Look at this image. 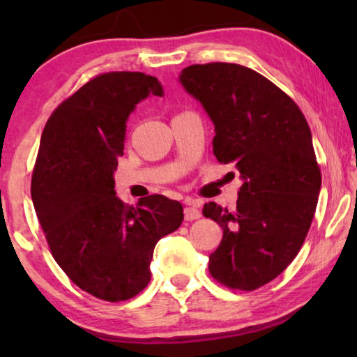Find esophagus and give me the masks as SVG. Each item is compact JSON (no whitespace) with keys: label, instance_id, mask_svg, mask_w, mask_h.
Segmentation results:
<instances>
[{"label":"esophagus","instance_id":"obj_1","mask_svg":"<svg viewBox=\"0 0 357 357\" xmlns=\"http://www.w3.org/2000/svg\"><path fill=\"white\" fill-rule=\"evenodd\" d=\"M183 214L187 221H195V219L202 218V211H199L197 206H193V204H188V206L183 209Z\"/></svg>","mask_w":357,"mask_h":357}]
</instances>
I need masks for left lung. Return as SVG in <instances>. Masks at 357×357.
I'll return each instance as SVG.
<instances>
[{
	"label": "left lung",
	"mask_w": 357,
	"mask_h": 357,
	"mask_svg": "<svg viewBox=\"0 0 357 357\" xmlns=\"http://www.w3.org/2000/svg\"><path fill=\"white\" fill-rule=\"evenodd\" d=\"M180 82L213 120L216 159L242 178L234 211L203 208L222 227L209 273L231 289L255 291L289 266L314 219L321 174L309 123L286 92L236 63L192 65Z\"/></svg>",
	"instance_id": "1"
}]
</instances>
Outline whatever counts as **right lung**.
<instances>
[{
  "mask_svg": "<svg viewBox=\"0 0 357 357\" xmlns=\"http://www.w3.org/2000/svg\"><path fill=\"white\" fill-rule=\"evenodd\" d=\"M162 86L144 73L92 77L53 110L43 128L31 195L55 261L97 299L128 301L151 281L155 243L177 231L183 208L164 195L128 206L115 195L126 120Z\"/></svg>",
  "mask_w": 357,
  "mask_h": 357,
  "instance_id": "add662e5",
  "label": "right lung"
}]
</instances>
